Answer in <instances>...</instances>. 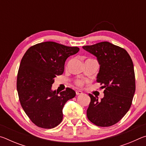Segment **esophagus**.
I'll use <instances>...</instances> for the list:
<instances>
[{
  "mask_svg": "<svg viewBox=\"0 0 146 146\" xmlns=\"http://www.w3.org/2000/svg\"><path fill=\"white\" fill-rule=\"evenodd\" d=\"M81 94H82V91H80V90L76 91V95H81Z\"/></svg>",
  "mask_w": 146,
  "mask_h": 146,
  "instance_id": "esophagus-1",
  "label": "esophagus"
}]
</instances>
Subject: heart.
<instances>
[{"label": "heart", "instance_id": "obj_1", "mask_svg": "<svg viewBox=\"0 0 146 146\" xmlns=\"http://www.w3.org/2000/svg\"><path fill=\"white\" fill-rule=\"evenodd\" d=\"M75 83H76V84L77 85V86H82V84H83V81L82 80H78L76 81Z\"/></svg>", "mask_w": 146, "mask_h": 146}]
</instances>
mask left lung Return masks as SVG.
Masks as SVG:
<instances>
[{
	"mask_svg": "<svg viewBox=\"0 0 146 146\" xmlns=\"http://www.w3.org/2000/svg\"><path fill=\"white\" fill-rule=\"evenodd\" d=\"M95 56L100 65L97 81L104 88V96L91 98L87 117L97 126L109 127L122 119L131 106L135 92L134 66L124 49L109 42L82 47Z\"/></svg>",
	"mask_w": 146,
	"mask_h": 146,
	"instance_id": "8db88e82",
	"label": "left lung"
}]
</instances>
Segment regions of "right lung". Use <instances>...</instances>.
Wrapping results in <instances>:
<instances>
[{
	"label": "right lung",
	"instance_id": "obj_1",
	"mask_svg": "<svg viewBox=\"0 0 146 146\" xmlns=\"http://www.w3.org/2000/svg\"><path fill=\"white\" fill-rule=\"evenodd\" d=\"M78 47L44 42L29 48L20 64L17 89L26 114L38 127L53 128L63 118L62 110L76 93L67 88L58 94L51 90L54 78L62 75L69 56L78 53Z\"/></svg>",
	"mask_w": 146,
	"mask_h": 146
}]
</instances>
